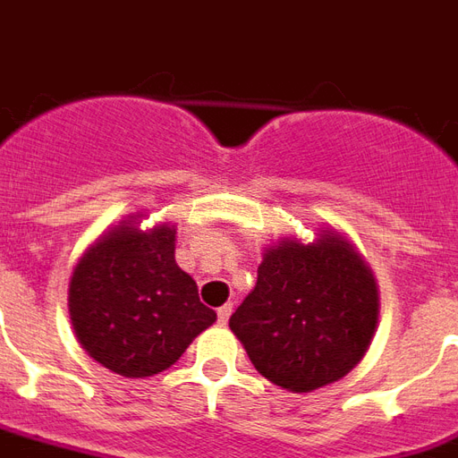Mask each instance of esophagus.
Listing matches in <instances>:
<instances>
[{
	"instance_id": "esophagus-1",
	"label": "esophagus",
	"mask_w": 458,
	"mask_h": 458,
	"mask_svg": "<svg viewBox=\"0 0 458 458\" xmlns=\"http://www.w3.org/2000/svg\"><path fill=\"white\" fill-rule=\"evenodd\" d=\"M230 314H233V305H230V302H225L223 307H218V324H228Z\"/></svg>"
}]
</instances>
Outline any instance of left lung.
Wrapping results in <instances>:
<instances>
[{
	"mask_svg": "<svg viewBox=\"0 0 458 458\" xmlns=\"http://www.w3.org/2000/svg\"><path fill=\"white\" fill-rule=\"evenodd\" d=\"M379 293L372 268L336 230L314 242L284 237L264 250L254 291L230 329L259 375L302 394L338 382L375 336Z\"/></svg>",
	"mask_w": 458,
	"mask_h": 458,
	"instance_id": "8db88e82",
	"label": "left lung"
}]
</instances>
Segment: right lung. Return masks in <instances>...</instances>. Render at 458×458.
<instances>
[{
  "instance_id": "right-lung-1",
  "label": "right lung",
  "mask_w": 458,
  "mask_h": 458,
  "mask_svg": "<svg viewBox=\"0 0 458 458\" xmlns=\"http://www.w3.org/2000/svg\"><path fill=\"white\" fill-rule=\"evenodd\" d=\"M69 314L83 351L122 377H153L216 322L174 261V225L127 218L90 244L69 281Z\"/></svg>"
}]
</instances>
